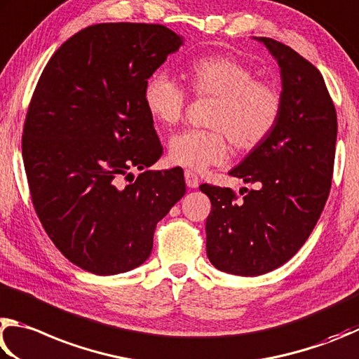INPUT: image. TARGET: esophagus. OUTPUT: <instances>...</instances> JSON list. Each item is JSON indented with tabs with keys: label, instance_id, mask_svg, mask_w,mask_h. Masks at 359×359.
I'll return each mask as SVG.
<instances>
[{
	"label": "esophagus",
	"instance_id": "1",
	"mask_svg": "<svg viewBox=\"0 0 359 359\" xmlns=\"http://www.w3.org/2000/svg\"><path fill=\"white\" fill-rule=\"evenodd\" d=\"M184 180H186L187 187H191V189H196V187H198L200 180H198V176L192 172V170H186Z\"/></svg>",
	"mask_w": 359,
	"mask_h": 359
}]
</instances>
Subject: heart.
<instances>
[{
	"instance_id": "b5f03b06",
	"label": "heart",
	"mask_w": 359,
	"mask_h": 359,
	"mask_svg": "<svg viewBox=\"0 0 359 359\" xmlns=\"http://www.w3.org/2000/svg\"><path fill=\"white\" fill-rule=\"evenodd\" d=\"M197 96L216 97L210 129L178 132L168 143L172 162L191 170L222 163L229 140L238 151H252L271 135L282 113L280 93L257 80L252 67L229 55L192 61L186 71ZM143 102L154 121L173 126L184 115L187 93L167 72H154L143 88Z\"/></svg>"
}]
</instances>
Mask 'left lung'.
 Here are the masks:
<instances>
[{"mask_svg":"<svg viewBox=\"0 0 359 359\" xmlns=\"http://www.w3.org/2000/svg\"><path fill=\"white\" fill-rule=\"evenodd\" d=\"M255 39L279 65L282 113L271 135L229 175L257 187H243L238 198L229 187L200 186L211 200L206 255L236 276L273 271L306 243L330 196L337 137L336 109L318 69L282 42Z\"/></svg>","mask_w":359,"mask_h":359,"instance_id":"left-lung-1","label":"left lung"}]
</instances>
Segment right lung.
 Masks as SVG:
<instances>
[{"instance_id":"1","label":"right lung","mask_w":359,"mask_h":359,"mask_svg":"<svg viewBox=\"0 0 359 359\" xmlns=\"http://www.w3.org/2000/svg\"><path fill=\"white\" fill-rule=\"evenodd\" d=\"M181 46L163 25H93L56 50L37 81L22 138L31 200L50 240L85 271L140 266L156 224L186 194L183 168L144 170L162 147L143 88ZM134 168L142 173L124 185Z\"/></svg>"}]
</instances>
